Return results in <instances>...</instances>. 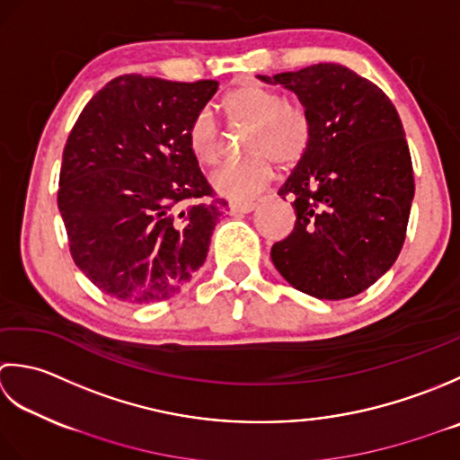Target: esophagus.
<instances>
[{
    "label": "esophagus",
    "mask_w": 460,
    "mask_h": 460,
    "mask_svg": "<svg viewBox=\"0 0 460 460\" xmlns=\"http://www.w3.org/2000/svg\"><path fill=\"white\" fill-rule=\"evenodd\" d=\"M228 208L232 214H248L256 208L254 202H230Z\"/></svg>",
    "instance_id": "1"
}]
</instances>
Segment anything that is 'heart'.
<instances>
[{
  "mask_svg": "<svg viewBox=\"0 0 460 460\" xmlns=\"http://www.w3.org/2000/svg\"><path fill=\"white\" fill-rule=\"evenodd\" d=\"M230 125H248L243 135V156L218 168L212 186L230 199L246 200L268 186L274 163L289 168L297 164L312 146L314 125L307 111L288 102L282 93L243 81L232 87L220 101ZM186 145L202 164H217L224 155L220 127L208 109H202L186 127Z\"/></svg>",
  "mask_w": 460,
  "mask_h": 460,
  "instance_id": "heart-1",
  "label": "heart"
}]
</instances>
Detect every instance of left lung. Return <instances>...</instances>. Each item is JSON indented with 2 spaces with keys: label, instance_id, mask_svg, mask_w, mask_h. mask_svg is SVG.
I'll return each mask as SVG.
<instances>
[{
  "label": "left lung",
  "instance_id": "left-lung-1",
  "mask_svg": "<svg viewBox=\"0 0 460 460\" xmlns=\"http://www.w3.org/2000/svg\"><path fill=\"white\" fill-rule=\"evenodd\" d=\"M260 79L294 91L314 125L312 146L278 190L296 224L271 261L307 296H358L393 266L407 234L415 178L397 109L337 63Z\"/></svg>",
  "mask_w": 460,
  "mask_h": 460
}]
</instances>
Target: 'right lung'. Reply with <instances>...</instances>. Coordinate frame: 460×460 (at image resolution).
Returning a JSON list of instances; mask_svg holds the SVG:
<instances>
[{"mask_svg":"<svg viewBox=\"0 0 460 460\" xmlns=\"http://www.w3.org/2000/svg\"><path fill=\"white\" fill-rule=\"evenodd\" d=\"M217 91L210 79L120 75L73 125L58 204L75 264L102 294L163 302L204 264L226 200L202 174L186 127Z\"/></svg>","mask_w":460,"mask_h":460,"instance_id":"right-lung-1","label":"right lung"}]
</instances>
